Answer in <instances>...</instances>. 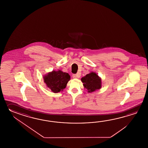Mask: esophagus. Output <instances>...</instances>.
<instances>
[{
    "instance_id": "34e87169",
    "label": "esophagus",
    "mask_w": 148,
    "mask_h": 148,
    "mask_svg": "<svg viewBox=\"0 0 148 148\" xmlns=\"http://www.w3.org/2000/svg\"><path fill=\"white\" fill-rule=\"evenodd\" d=\"M81 75L80 73H78L77 74H73V78H79Z\"/></svg>"
}]
</instances>
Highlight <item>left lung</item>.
<instances>
[{
    "mask_svg": "<svg viewBox=\"0 0 148 148\" xmlns=\"http://www.w3.org/2000/svg\"><path fill=\"white\" fill-rule=\"evenodd\" d=\"M84 86L89 92H92L101 88V79L95 73H91L82 78Z\"/></svg>",
    "mask_w": 148,
    "mask_h": 148,
    "instance_id": "left-lung-1",
    "label": "left lung"
}]
</instances>
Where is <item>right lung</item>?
<instances>
[{
    "label": "right lung",
    "mask_w": 148,
    "mask_h": 148,
    "mask_svg": "<svg viewBox=\"0 0 148 148\" xmlns=\"http://www.w3.org/2000/svg\"><path fill=\"white\" fill-rule=\"evenodd\" d=\"M70 79V75L61 70L53 71L44 77V81L47 87L55 93L62 91Z\"/></svg>",
    "instance_id": "add662e5"
}]
</instances>
